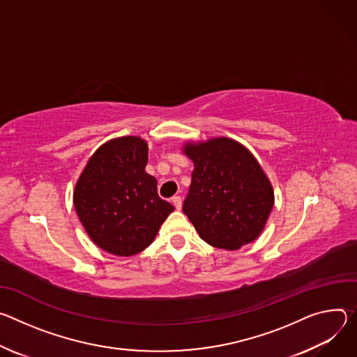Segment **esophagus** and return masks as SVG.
I'll use <instances>...</instances> for the list:
<instances>
[{
  "mask_svg": "<svg viewBox=\"0 0 357 357\" xmlns=\"http://www.w3.org/2000/svg\"><path fill=\"white\" fill-rule=\"evenodd\" d=\"M172 203L174 204V207H176L177 210H181V206H183V202H181V197H178V195L173 197V199H172Z\"/></svg>",
  "mask_w": 357,
  "mask_h": 357,
  "instance_id": "esophagus-1",
  "label": "esophagus"
}]
</instances>
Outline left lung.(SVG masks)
Wrapping results in <instances>:
<instances>
[{
    "mask_svg": "<svg viewBox=\"0 0 357 357\" xmlns=\"http://www.w3.org/2000/svg\"><path fill=\"white\" fill-rule=\"evenodd\" d=\"M194 172L183 211L207 244L238 250L262 232L273 190L252 153L228 137L187 142Z\"/></svg>",
    "mask_w": 357,
    "mask_h": 357,
    "instance_id": "1",
    "label": "left lung"
}]
</instances>
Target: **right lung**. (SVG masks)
Listing matches in <instances>:
<instances>
[{"instance_id": "1", "label": "right lung", "mask_w": 357, "mask_h": 357, "mask_svg": "<svg viewBox=\"0 0 357 357\" xmlns=\"http://www.w3.org/2000/svg\"><path fill=\"white\" fill-rule=\"evenodd\" d=\"M147 143L137 136L106 142L75 185L73 206L91 240L103 251L130 257L147 248L174 207L146 173Z\"/></svg>"}]
</instances>
